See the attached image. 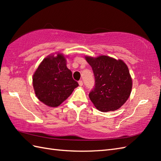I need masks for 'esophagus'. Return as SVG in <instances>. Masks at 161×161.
I'll list each match as a JSON object with an SVG mask.
<instances>
[{
	"instance_id": "1",
	"label": "esophagus",
	"mask_w": 161,
	"mask_h": 161,
	"mask_svg": "<svg viewBox=\"0 0 161 161\" xmlns=\"http://www.w3.org/2000/svg\"><path fill=\"white\" fill-rule=\"evenodd\" d=\"M78 83H79V85H80V86H83V81H81V80H80L78 81Z\"/></svg>"
}]
</instances>
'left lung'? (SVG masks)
I'll list each match as a JSON object with an SVG mask.
<instances>
[{"mask_svg": "<svg viewBox=\"0 0 161 161\" xmlns=\"http://www.w3.org/2000/svg\"><path fill=\"white\" fill-rule=\"evenodd\" d=\"M93 71L95 87L89 97L102 112L115 111L128 100L132 88L129 68L121 59L108 56L85 57Z\"/></svg>", "mask_w": 161, "mask_h": 161, "instance_id": "8db88e82", "label": "left lung"}]
</instances>
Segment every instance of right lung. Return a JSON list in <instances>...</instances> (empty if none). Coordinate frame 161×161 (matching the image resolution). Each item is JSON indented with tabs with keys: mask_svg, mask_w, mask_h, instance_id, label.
Returning a JSON list of instances; mask_svg holds the SVG:
<instances>
[{
	"mask_svg": "<svg viewBox=\"0 0 161 161\" xmlns=\"http://www.w3.org/2000/svg\"><path fill=\"white\" fill-rule=\"evenodd\" d=\"M32 84L37 98L51 107L59 106L79 86L61 53L47 56L42 61L33 75Z\"/></svg>",
	"mask_w": 161,
	"mask_h": 161,
	"instance_id": "obj_1",
	"label": "right lung"
}]
</instances>
